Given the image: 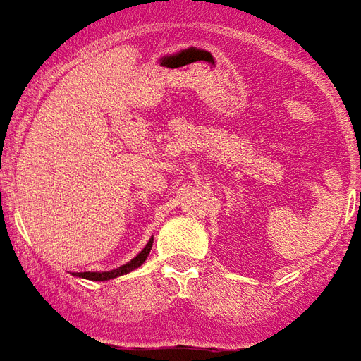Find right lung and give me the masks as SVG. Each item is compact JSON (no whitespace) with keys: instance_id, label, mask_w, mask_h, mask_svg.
Instances as JSON below:
<instances>
[{"instance_id":"obj_1","label":"right lung","mask_w":361,"mask_h":361,"mask_svg":"<svg viewBox=\"0 0 361 361\" xmlns=\"http://www.w3.org/2000/svg\"><path fill=\"white\" fill-rule=\"evenodd\" d=\"M150 247H152V238L149 240V243L145 245V250L137 255L135 259H131L129 263L126 265L118 267V269H114V271H108V272H75L77 276H82V279H89V280H110V279H116V276H121V274H127V272H131L133 269L137 267H141L147 257H149L150 253Z\"/></svg>"}]
</instances>
